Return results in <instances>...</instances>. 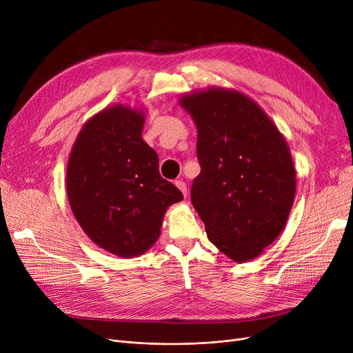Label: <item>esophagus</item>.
I'll return each instance as SVG.
<instances>
[{
    "instance_id": "obj_1",
    "label": "esophagus",
    "mask_w": 353,
    "mask_h": 353,
    "mask_svg": "<svg viewBox=\"0 0 353 353\" xmlns=\"http://www.w3.org/2000/svg\"><path fill=\"white\" fill-rule=\"evenodd\" d=\"M174 184H176V188L183 193V196L186 197V196H188V186H186V183H184L183 180H176Z\"/></svg>"
}]
</instances>
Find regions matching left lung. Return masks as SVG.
<instances>
[{
    "instance_id": "8db88e82",
    "label": "left lung",
    "mask_w": 353,
    "mask_h": 353,
    "mask_svg": "<svg viewBox=\"0 0 353 353\" xmlns=\"http://www.w3.org/2000/svg\"><path fill=\"white\" fill-rule=\"evenodd\" d=\"M197 127L200 174L192 203L210 242L234 262L257 257L283 230L296 192L288 143L265 111L236 90L183 96Z\"/></svg>"
}]
</instances>
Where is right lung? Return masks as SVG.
Instances as JSON below:
<instances>
[{
	"label": "right lung",
	"instance_id": "right-lung-1",
	"mask_svg": "<svg viewBox=\"0 0 353 353\" xmlns=\"http://www.w3.org/2000/svg\"><path fill=\"white\" fill-rule=\"evenodd\" d=\"M143 111L116 104L81 128L68 159L74 217L101 249L136 257L160 236L165 209L183 199L159 173V156L141 139Z\"/></svg>",
	"mask_w": 353,
	"mask_h": 353
}]
</instances>
